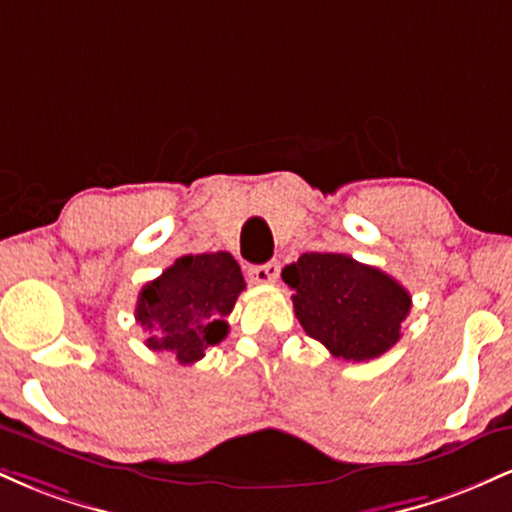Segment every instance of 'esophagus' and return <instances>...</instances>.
I'll list each match as a JSON object with an SVG mask.
<instances>
[{
    "instance_id": "34e87169",
    "label": "esophagus",
    "mask_w": 512,
    "mask_h": 512,
    "mask_svg": "<svg viewBox=\"0 0 512 512\" xmlns=\"http://www.w3.org/2000/svg\"><path fill=\"white\" fill-rule=\"evenodd\" d=\"M279 262H267V264H255V267L248 269L250 279L255 284H272V281L279 276Z\"/></svg>"
}]
</instances>
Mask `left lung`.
<instances>
[{
	"label": "left lung",
	"mask_w": 512,
	"mask_h": 512,
	"mask_svg": "<svg viewBox=\"0 0 512 512\" xmlns=\"http://www.w3.org/2000/svg\"><path fill=\"white\" fill-rule=\"evenodd\" d=\"M284 284L293 310L310 337L344 361H370L399 342L411 296L378 267L339 252H305L286 264Z\"/></svg>",
	"instance_id": "8db88e82"
}]
</instances>
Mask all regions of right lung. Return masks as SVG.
I'll list each match as a JSON object with an SVG mask.
<instances>
[{
	"label": "right lung",
	"mask_w": 512,
	"mask_h": 512,
	"mask_svg": "<svg viewBox=\"0 0 512 512\" xmlns=\"http://www.w3.org/2000/svg\"><path fill=\"white\" fill-rule=\"evenodd\" d=\"M243 289L245 279L231 252L178 257L139 291L134 317L149 332L144 344L190 366L207 346L226 339V315Z\"/></svg>",
	"instance_id": "1"
}]
</instances>
